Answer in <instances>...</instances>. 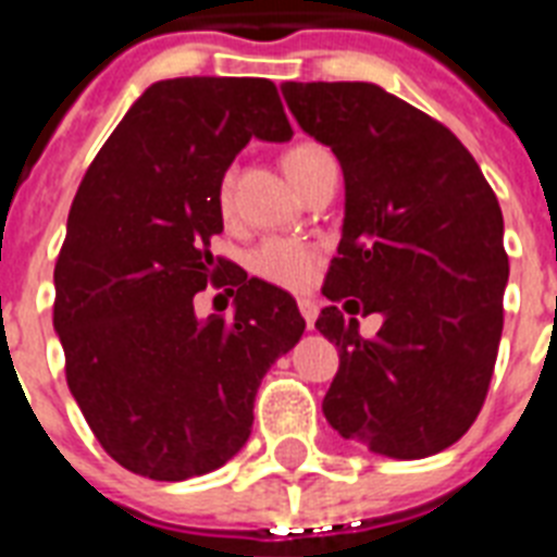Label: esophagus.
I'll use <instances>...</instances> for the list:
<instances>
[{"label": "esophagus", "mask_w": 557, "mask_h": 557, "mask_svg": "<svg viewBox=\"0 0 557 557\" xmlns=\"http://www.w3.org/2000/svg\"><path fill=\"white\" fill-rule=\"evenodd\" d=\"M297 306H300V314H304V321L309 330H314V321H318V304H314L312 297H300L297 300Z\"/></svg>", "instance_id": "esophagus-1"}]
</instances>
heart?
Segmentation results:
<instances>
[{"instance_id":"1","label":"heart","mask_w":557,"mask_h":557,"mask_svg":"<svg viewBox=\"0 0 557 557\" xmlns=\"http://www.w3.org/2000/svg\"><path fill=\"white\" fill-rule=\"evenodd\" d=\"M321 152V147H314V144H297V147H292V150L283 156L286 176L292 178V182H297V176L304 173L306 164L312 159H318ZM219 205H222V210H227V205H231V178H225L222 187H219ZM251 265L260 277L271 280V283H280V286L288 288H300L314 277L318 253H314V248H309L306 243L274 236V239H265V243L253 251Z\"/></svg>"}]
</instances>
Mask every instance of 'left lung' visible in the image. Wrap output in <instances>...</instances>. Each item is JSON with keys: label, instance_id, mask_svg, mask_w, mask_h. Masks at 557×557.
Masks as SVG:
<instances>
[{"label": "left lung", "instance_id": "left-lung-1", "mask_svg": "<svg viewBox=\"0 0 557 557\" xmlns=\"http://www.w3.org/2000/svg\"><path fill=\"white\" fill-rule=\"evenodd\" d=\"M280 91L344 173L323 295L361 297V312L384 318L370 341L338 306L321 312L314 330L341 356L323 416L381 457L440 454L474 424L500 347L509 257L497 196L448 126L375 83Z\"/></svg>", "mask_w": 557, "mask_h": 557}]
</instances>
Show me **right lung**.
I'll list each match as a JSON object with an SVG mask.
<instances>
[{"instance_id": "obj_1", "label": "right lung", "mask_w": 557, "mask_h": 557, "mask_svg": "<svg viewBox=\"0 0 557 557\" xmlns=\"http://www.w3.org/2000/svg\"><path fill=\"white\" fill-rule=\"evenodd\" d=\"M292 135L271 81L173 77L135 100L83 176L54 332L74 401L133 474L178 483L225 466L251 436L262 375L304 335L295 297L210 253L227 168L251 138ZM208 282L237 286L231 319L195 314Z\"/></svg>"}]
</instances>
